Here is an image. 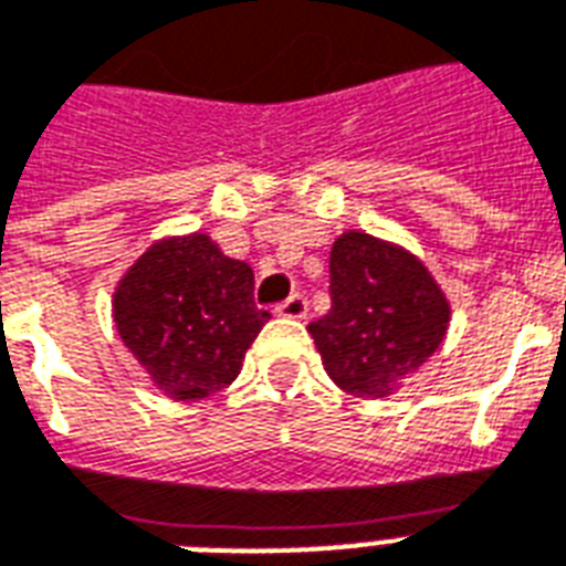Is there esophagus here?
Listing matches in <instances>:
<instances>
[{
	"mask_svg": "<svg viewBox=\"0 0 566 566\" xmlns=\"http://www.w3.org/2000/svg\"><path fill=\"white\" fill-rule=\"evenodd\" d=\"M275 314L284 317V321H302V317L308 314V302H305L302 293H293V296H287L282 305H275Z\"/></svg>",
	"mask_w": 566,
	"mask_h": 566,
	"instance_id": "esophagus-1",
	"label": "esophagus"
}]
</instances>
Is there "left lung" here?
<instances>
[{"label":"left lung","instance_id":"8db88e82","mask_svg":"<svg viewBox=\"0 0 566 566\" xmlns=\"http://www.w3.org/2000/svg\"><path fill=\"white\" fill-rule=\"evenodd\" d=\"M332 308L308 323L323 368L353 398L382 400L442 347L451 302L407 245L365 231L335 237Z\"/></svg>","mask_w":566,"mask_h":566}]
</instances>
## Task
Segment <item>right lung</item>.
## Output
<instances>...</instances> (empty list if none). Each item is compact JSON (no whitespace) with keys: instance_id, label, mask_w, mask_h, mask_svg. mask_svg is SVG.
Here are the masks:
<instances>
[{"instance_id":"right-lung-1","label":"right lung","mask_w":566,"mask_h":566,"mask_svg":"<svg viewBox=\"0 0 566 566\" xmlns=\"http://www.w3.org/2000/svg\"><path fill=\"white\" fill-rule=\"evenodd\" d=\"M112 317L163 398L201 400L234 382L270 312L254 305L252 266L196 231L154 240L127 266Z\"/></svg>"}]
</instances>
